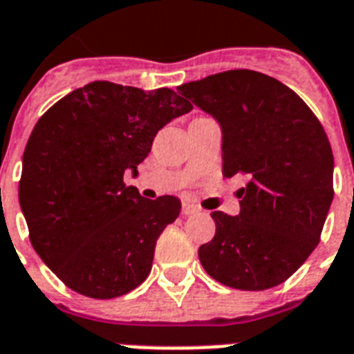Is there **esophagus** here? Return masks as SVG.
<instances>
[{
    "mask_svg": "<svg viewBox=\"0 0 354 354\" xmlns=\"http://www.w3.org/2000/svg\"><path fill=\"white\" fill-rule=\"evenodd\" d=\"M180 212H183V216H192V214H196V212H199V208L194 207L192 203L183 201V207H180Z\"/></svg>",
    "mask_w": 354,
    "mask_h": 354,
    "instance_id": "34e87169",
    "label": "esophagus"
}]
</instances>
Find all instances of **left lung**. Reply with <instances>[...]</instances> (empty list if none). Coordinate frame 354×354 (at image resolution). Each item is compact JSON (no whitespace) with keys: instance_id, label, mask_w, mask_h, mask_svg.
Listing matches in <instances>:
<instances>
[{"instance_id":"obj_1","label":"left lung","mask_w":354,"mask_h":354,"mask_svg":"<svg viewBox=\"0 0 354 354\" xmlns=\"http://www.w3.org/2000/svg\"><path fill=\"white\" fill-rule=\"evenodd\" d=\"M177 92L220 123L223 175L248 179L240 214L212 212L216 234L199 248L203 268L231 288H273L322 236L334 196L327 134L294 90L253 70L208 75Z\"/></svg>"}]
</instances>
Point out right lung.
I'll list each match as a JSON object with an SVG mask.
<instances>
[{"label":"right lung","instance_id":"add662e5","mask_svg":"<svg viewBox=\"0 0 354 354\" xmlns=\"http://www.w3.org/2000/svg\"><path fill=\"white\" fill-rule=\"evenodd\" d=\"M192 111L174 90L94 81L57 101L32 129L21 166V212L38 257L68 288L112 299L146 281L180 201H151L123 175L155 134Z\"/></svg>","mask_w":354,"mask_h":354}]
</instances>
